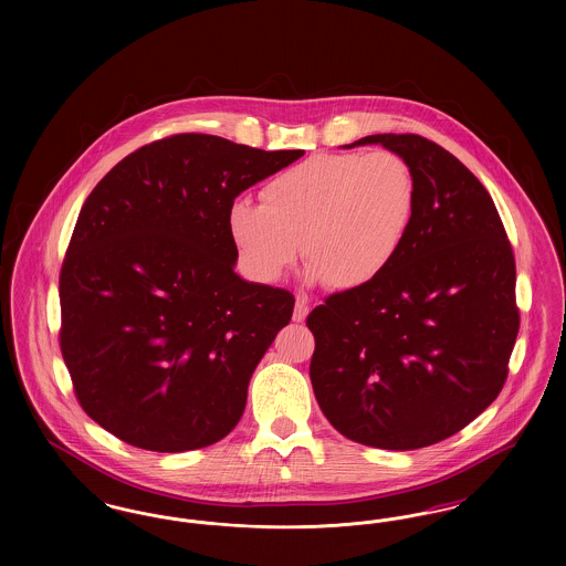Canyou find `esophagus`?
<instances>
[{"label": "esophagus", "instance_id": "esophagus-1", "mask_svg": "<svg viewBox=\"0 0 566 566\" xmlns=\"http://www.w3.org/2000/svg\"><path fill=\"white\" fill-rule=\"evenodd\" d=\"M307 314H310V305H307L305 296H296L295 312H293V321H295V323H303V321L307 318Z\"/></svg>", "mask_w": 566, "mask_h": 566}]
</instances>
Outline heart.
Segmentation results:
<instances>
[{"mask_svg": "<svg viewBox=\"0 0 566 566\" xmlns=\"http://www.w3.org/2000/svg\"><path fill=\"white\" fill-rule=\"evenodd\" d=\"M261 199H238L227 220L248 275L280 280L303 243L310 280L356 291L374 284L399 256L418 189L401 155L371 150L298 163L271 178Z\"/></svg>", "mask_w": 566, "mask_h": 566, "instance_id": "b5f03b06", "label": "heart"}]
</instances>
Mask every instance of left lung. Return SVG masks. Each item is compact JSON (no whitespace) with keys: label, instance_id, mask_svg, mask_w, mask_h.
<instances>
[{"label":"left lung","instance_id":"1","mask_svg":"<svg viewBox=\"0 0 566 566\" xmlns=\"http://www.w3.org/2000/svg\"><path fill=\"white\" fill-rule=\"evenodd\" d=\"M416 178V214L390 270L335 293L307 326L326 420L356 443L418 450L473 422L507 379L520 328L515 261L484 185L422 135L377 134Z\"/></svg>","mask_w":566,"mask_h":566}]
</instances>
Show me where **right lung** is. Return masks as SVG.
Masks as SVG:
<instances>
[{
    "label": "right lung",
    "instance_id": "1",
    "mask_svg": "<svg viewBox=\"0 0 566 566\" xmlns=\"http://www.w3.org/2000/svg\"><path fill=\"white\" fill-rule=\"evenodd\" d=\"M303 155L171 135L86 197L59 275V339L102 429L150 452L199 450L235 429L295 296L235 273L229 210Z\"/></svg>",
    "mask_w": 566,
    "mask_h": 566
}]
</instances>
